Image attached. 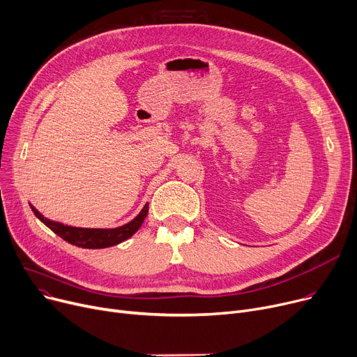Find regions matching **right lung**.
I'll return each instance as SVG.
<instances>
[{
  "mask_svg": "<svg viewBox=\"0 0 357 357\" xmlns=\"http://www.w3.org/2000/svg\"><path fill=\"white\" fill-rule=\"evenodd\" d=\"M30 207L33 213L37 216V219H40L49 229H52L57 236H60L61 239H65L72 245H76L79 248H86V249L109 248L127 241L141 227L144 219L146 218V213H149V203H146L142 207V211L138 213V216L134 218L127 225L114 227V229H91V227L68 226V225L50 220L41 215L34 206L30 204Z\"/></svg>",
  "mask_w": 357,
  "mask_h": 357,
  "instance_id": "add662e5",
  "label": "right lung"
}]
</instances>
